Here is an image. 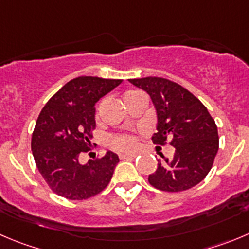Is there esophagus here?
I'll return each instance as SVG.
<instances>
[{
	"mask_svg": "<svg viewBox=\"0 0 249 249\" xmlns=\"http://www.w3.org/2000/svg\"><path fill=\"white\" fill-rule=\"evenodd\" d=\"M120 159L122 160H134L136 157V155L135 153H123V155H120Z\"/></svg>",
	"mask_w": 249,
	"mask_h": 249,
	"instance_id": "1",
	"label": "esophagus"
}]
</instances>
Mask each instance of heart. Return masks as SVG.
I'll return each mask as SVG.
<instances>
[{
    "mask_svg": "<svg viewBox=\"0 0 249 249\" xmlns=\"http://www.w3.org/2000/svg\"><path fill=\"white\" fill-rule=\"evenodd\" d=\"M127 94V93H126ZM125 94V96H126ZM108 145L113 150L119 151V152H130L134 150L136 146L135 136L127 132H120V134H114L108 138Z\"/></svg>",
    "mask_w": 249,
    "mask_h": 249,
    "instance_id": "obj_1",
    "label": "heart"
}]
</instances>
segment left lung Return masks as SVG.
<instances>
[{"label": "left lung", "instance_id": "1", "mask_svg": "<svg viewBox=\"0 0 249 249\" xmlns=\"http://www.w3.org/2000/svg\"><path fill=\"white\" fill-rule=\"evenodd\" d=\"M150 94L157 113L155 145L176 148L173 157L159 161L148 183L163 192L178 193L195 187L208 176L219 150L215 120L196 97L178 83L162 77L129 80Z\"/></svg>", "mask_w": 249, "mask_h": 249}]
</instances>
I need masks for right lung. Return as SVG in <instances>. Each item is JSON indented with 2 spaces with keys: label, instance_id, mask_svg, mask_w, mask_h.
<instances>
[{
  "label": "right lung",
  "instance_id": "right-lung-1",
  "mask_svg": "<svg viewBox=\"0 0 249 249\" xmlns=\"http://www.w3.org/2000/svg\"><path fill=\"white\" fill-rule=\"evenodd\" d=\"M122 82L81 76L60 88L41 109L32 135V151L46 184L62 198L85 200L110 182L118 155L109 151L85 166L78 159L92 147L94 104Z\"/></svg>",
  "mask_w": 249,
  "mask_h": 249
}]
</instances>
